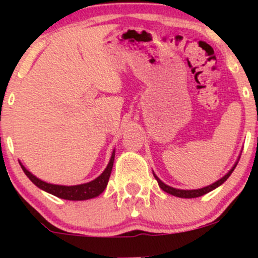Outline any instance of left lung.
I'll return each mask as SVG.
<instances>
[{
    "label": "left lung",
    "instance_id": "1",
    "mask_svg": "<svg viewBox=\"0 0 258 258\" xmlns=\"http://www.w3.org/2000/svg\"><path fill=\"white\" fill-rule=\"evenodd\" d=\"M239 159H240V156H239ZM236 165H238V161L234 164V166L230 168V171L228 172L226 176L222 177L221 179H218L217 182L212 183V184L207 185V186H204V188H200V189H191V190H184V189H177V188H173V186H170L167 184H165L162 180H160V178L158 176H156L155 173H154V177H155V179L158 180L159 183V186L164 191H166V193L173 195V197H177V198H185V199H190V198H198V197H201V195L204 194H207L210 193L211 190H214V189L217 188V186H220L221 184H223L226 180L229 178V176L232 174V172L234 171V168H235Z\"/></svg>",
    "mask_w": 258,
    "mask_h": 258
}]
</instances>
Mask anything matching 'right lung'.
I'll use <instances>...</instances> for the list:
<instances>
[{
	"label": "right lung",
	"instance_id": "add662e5",
	"mask_svg": "<svg viewBox=\"0 0 258 258\" xmlns=\"http://www.w3.org/2000/svg\"><path fill=\"white\" fill-rule=\"evenodd\" d=\"M114 159H115V150H112L110 161H109L108 166L100 176L97 177L96 179L91 180L88 183H84V184H78V185H59V184H51V183H47L37 178L36 176H34L31 172H29L26 168L23 166L22 162H19L20 166H22L24 173L28 176V178L34 183L35 185L38 186L42 190L47 191V193L54 195V197L60 198V199L65 200H88L92 198L98 197L104 191V189L108 185L109 177H110L112 165H114Z\"/></svg>",
	"mask_w": 258,
	"mask_h": 258
}]
</instances>
